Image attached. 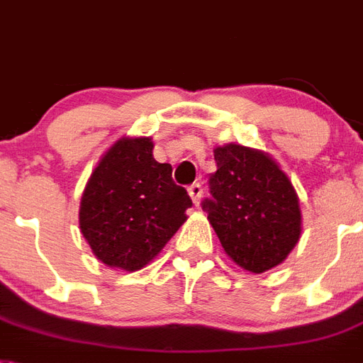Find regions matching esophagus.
I'll return each instance as SVG.
<instances>
[{"instance_id": "obj_1", "label": "esophagus", "mask_w": 363, "mask_h": 363, "mask_svg": "<svg viewBox=\"0 0 363 363\" xmlns=\"http://www.w3.org/2000/svg\"><path fill=\"white\" fill-rule=\"evenodd\" d=\"M188 194H190L191 201H194V205L199 206L201 197H203V186H201L199 182H196V184H191V186L188 188Z\"/></svg>"}]
</instances>
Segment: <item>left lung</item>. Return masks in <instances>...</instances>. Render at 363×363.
Returning <instances> with one entry per match:
<instances>
[{"label":"left lung","instance_id":"8db88e82","mask_svg":"<svg viewBox=\"0 0 363 363\" xmlns=\"http://www.w3.org/2000/svg\"><path fill=\"white\" fill-rule=\"evenodd\" d=\"M212 199L203 203L227 257L251 273L288 258L303 233L299 196L279 162L260 149L225 144L214 149Z\"/></svg>","mask_w":363,"mask_h":363}]
</instances>
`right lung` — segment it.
Masks as SVG:
<instances>
[{"instance_id":"obj_1","label":"right lung","mask_w":363,"mask_h":363,"mask_svg":"<svg viewBox=\"0 0 363 363\" xmlns=\"http://www.w3.org/2000/svg\"><path fill=\"white\" fill-rule=\"evenodd\" d=\"M151 136H123L99 158L84 186L79 228L94 257L112 269L153 262L188 219L191 199L153 157Z\"/></svg>"}]
</instances>
